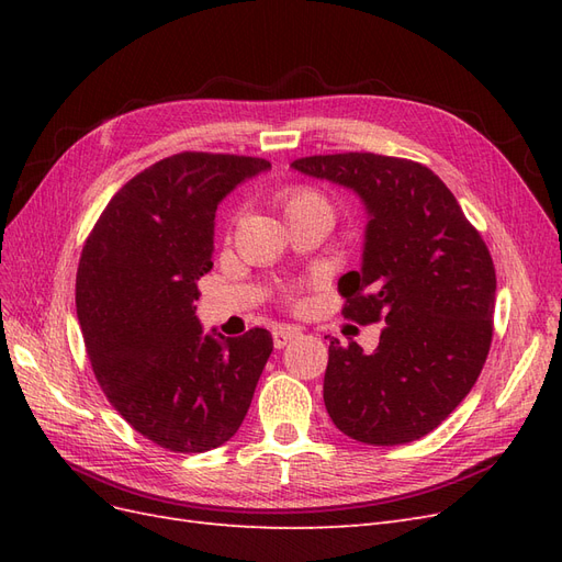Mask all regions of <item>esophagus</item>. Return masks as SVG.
I'll list each match as a JSON object with an SVG mask.
<instances>
[{"instance_id": "34e87169", "label": "esophagus", "mask_w": 562, "mask_h": 562, "mask_svg": "<svg viewBox=\"0 0 562 562\" xmlns=\"http://www.w3.org/2000/svg\"><path fill=\"white\" fill-rule=\"evenodd\" d=\"M297 335H300V328H293V326H279L274 333H271V337H274V347L277 349H283Z\"/></svg>"}]
</instances>
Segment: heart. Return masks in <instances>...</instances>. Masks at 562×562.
<instances>
[{
  "instance_id": "heart-1",
  "label": "heart",
  "mask_w": 562,
  "mask_h": 562,
  "mask_svg": "<svg viewBox=\"0 0 562 562\" xmlns=\"http://www.w3.org/2000/svg\"><path fill=\"white\" fill-rule=\"evenodd\" d=\"M279 199H281V206H283L285 215H291V213L302 211V209H316V206L330 211L328 199L323 196L318 190H314V187H310V184H291V187H285ZM288 297H291L293 302H297V293L295 291H288Z\"/></svg>"
}]
</instances>
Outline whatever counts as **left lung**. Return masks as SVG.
<instances>
[{
  "label": "left lung",
  "mask_w": 562,
  "mask_h": 562,
  "mask_svg": "<svg viewBox=\"0 0 562 562\" xmlns=\"http://www.w3.org/2000/svg\"><path fill=\"white\" fill-rule=\"evenodd\" d=\"M339 182L370 213L361 271L337 283L342 316L384 323L372 353L330 339L323 401L335 427L368 446L434 431L467 398L492 342V255L434 171L411 159L345 151L293 161Z\"/></svg>",
  "instance_id": "obj_1"
}]
</instances>
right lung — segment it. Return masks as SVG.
I'll list each match as a JSON object with an SVG mask.
<instances>
[{
    "mask_svg": "<svg viewBox=\"0 0 562 562\" xmlns=\"http://www.w3.org/2000/svg\"><path fill=\"white\" fill-rule=\"evenodd\" d=\"M267 168L213 151L166 157L110 199L83 244L77 316L93 375L135 431L171 452H206L239 431L274 349L265 328L215 339L194 316L217 203Z\"/></svg>",
    "mask_w": 562,
    "mask_h": 562,
    "instance_id": "add662e5",
    "label": "right lung"
}]
</instances>
